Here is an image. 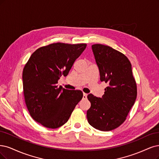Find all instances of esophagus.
I'll return each instance as SVG.
<instances>
[{"label": "esophagus", "instance_id": "34e87169", "mask_svg": "<svg viewBox=\"0 0 159 159\" xmlns=\"http://www.w3.org/2000/svg\"><path fill=\"white\" fill-rule=\"evenodd\" d=\"M87 95L86 93H84V95H83V99H86L87 98Z\"/></svg>", "mask_w": 159, "mask_h": 159}]
</instances>
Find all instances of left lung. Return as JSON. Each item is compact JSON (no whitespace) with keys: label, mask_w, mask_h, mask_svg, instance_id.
Masks as SVG:
<instances>
[{"label":"left lung","mask_w":159,"mask_h":159,"mask_svg":"<svg viewBox=\"0 0 159 159\" xmlns=\"http://www.w3.org/2000/svg\"><path fill=\"white\" fill-rule=\"evenodd\" d=\"M100 74V80L108 84L101 98L87 95L91 107L87 111L89 124L101 131L120 126L132 108L137 97V86L132 64L124 54L101 44L91 46Z\"/></svg>","instance_id":"obj_1"}]
</instances>
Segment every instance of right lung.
Listing matches in <instances>:
<instances>
[{"label": "right lung", "mask_w": 159, "mask_h": 159, "mask_svg": "<svg viewBox=\"0 0 159 159\" xmlns=\"http://www.w3.org/2000/svg\"><path fill=\"white\" fill-rule=\"evenodd\" d=\"M86 44L53 43L38 48L31 54L23 70L25 101L31 116L48 128L64 125L83 97L80 90L58 87V81L66 76Z\"/></svg>", "instance_id": "1"}]
</instances>
